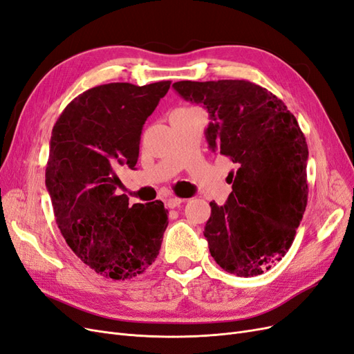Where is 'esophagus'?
<instances>
[{"mask_svg": "<svg viewBox=\"0 0 354 354\" xmlns=\"http://www.w3.org/2000/svg\"><path fill=\"white\" fill-rule=\"evenodd\" d=\"M183 202H186V199L177 198V196H171V198L167 199V207H168V208H177V207H180Z\"/></svg>", "mask_w": 354, "mask_h": 354, "instance_id": "34e87169", "label": "esophagus"}]
</instances>
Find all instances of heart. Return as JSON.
<instances>
[{"instance_id": "1", "label": "heart", "mask_w": 354, "mask_h": 354, "mask_svg": "<svg viewBox=\"0 0 354 354\" xmlns=\"http://www.w3.org/2000/svg\"><path fill=\"white\" fill-rule=\"evenodd\" d=\"M181 111H198V109H194V108H181Z\"/></svg>"}]
</instances>
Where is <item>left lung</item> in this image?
I'll return each mask as SVG.
<instances>
[{
	"instance_id": "1",
	"label": "left lung",
	"mask_w": 354,
	"mask_h": 354,
	"mask_svg": "<svg viewBox=\"0 0 354 354\" xmlns=\"http://www.w3.org/2000/svg\"><path fill=\"white\" fill-rule=\"evenodd\" d=\"M174 90L203 104L212 151L236 165L223 207L211 202L203 236L212 259L236 276H257L291 248L307 207L306 137L276 95L245 80L178 81Z\"/></svg>"
}]
</instances>
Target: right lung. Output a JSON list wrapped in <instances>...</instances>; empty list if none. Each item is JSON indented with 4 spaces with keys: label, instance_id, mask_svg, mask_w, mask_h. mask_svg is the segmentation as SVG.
Here are the masks:
<instances>
[{
    "label": "right lung",
    "instance_id": "1",
    "mask_svg": "<svg viewBox=\"0 0 354 354\" xmlns=\"http://www.w3.org/2000/svg\"><path fill=\"white\" fill-rule=\"evenodd\" d=\"M169 85H99L75 97L53 127L46 186L60 233L81 261L115 281L147 270L168 226L160 201L130 207L116 194V168L134 169L145 121Z\"/></svg>",
    "mask_w": 354,
    "mask_h": 354
}]
</instances>
